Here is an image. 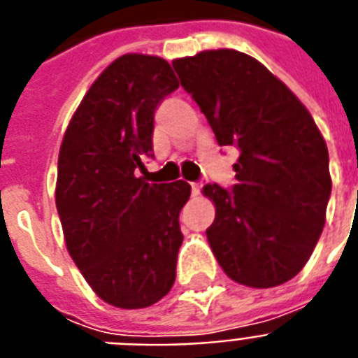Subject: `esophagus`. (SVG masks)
Segmentation results:
<instances>
[{
	"label": "esophagus",
	"mask_w": 358,
	"mask_h": 358,
	"mask_svg": "<svg viewBox=\"0 0 358 358\" xmlns=\"http://www.w3.org/2000/svg\"><path fill=\"white\" fill-rule=\"evenodd\" d=\"M190 187H192V196H198L201 190V182H190Z\"/></svg>",
	"instance_id": "34e87169"
}]
</instances>
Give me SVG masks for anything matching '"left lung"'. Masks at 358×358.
<instances>
[{"instance_id":"8db88e82","label":"left lung","mask_w":358,"mask_h":358,"mask_svg":"<svg viewBox=\"0 0 358 358\" xmlns=\"http://www.w3.org/2000/svg\"><path fill=\"white\" fill-rule=\"evenodd\" d=\"M220 145H237V185H205L215 222L205 231L237 284L276 287L312 256L331 196L329 151L303 102L267 66L237 50L171 61Z\"/></svg>"}]
</instances>
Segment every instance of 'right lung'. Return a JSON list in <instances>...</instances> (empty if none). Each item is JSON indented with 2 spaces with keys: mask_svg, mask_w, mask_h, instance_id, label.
Masks as SVG:
<instances>
[{
  "mask_svg": "<svg viewBox=\"0 0 358 358\" xmlns=\"http://www.w3.org/2000/svg\"><path fill=\"white\" fill-rule=\"evenodd\" d=\"M179 87L159 55L124 54L91 84L57 159L55 207L66 250L91 289L115 308H148L176 282L187 181L149 182L155 110Z\"/></svg>",
  "mask_w": 358,
  "mask_h": 358,
  "instance_id": "1",
  "label": "right lung"
}]
</instances>
